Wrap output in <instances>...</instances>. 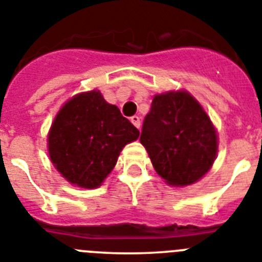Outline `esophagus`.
Listing matches in <instances>:
<instances>
[{
  "label": "esophagus",
  "instance_id": "esophagus-1",
  "mask_svg": "<svg viewBox=\"0 0 262 262\" xmlns=\"http://www.w3.org/2000/svg\"><path fill=\"white\" fill-rule=\"evenodd\" d=\"M129 120L133 122V124L136 127V128L140 129V118H139L138 115H134V117H131L129 118Z\"/></svg>",
  "mask_w": 262,
  "mask_h": 262
}]
</instances>
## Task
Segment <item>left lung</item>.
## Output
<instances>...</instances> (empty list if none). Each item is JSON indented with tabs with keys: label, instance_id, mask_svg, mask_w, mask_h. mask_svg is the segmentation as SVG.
<instances>
[{
	"label": "left lung",
	"instance_id": "8db88e82",
	"mask_svg": "<svg viewBox=\"0 0 262 262\" xmlns=\"http://www.w3.org/2000/svg\"><path fill=\"white\" fill-rule=\"evenodd\" d=\"M140 143L157 174L172 186H186L209 172L217 138L202 106L186 92L157 94L143 122Z\"/></svg>",
	"mask_w": 262,
	"mask_h": 262
}]
</instances>
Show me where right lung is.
<instances>
[{
    "mask_svg": "<svg viewBox=\"0 0 262 262\" xmlns=\"http://www.w3.org/2000/svg\"><path fill=\"white\" fill-rule=\"evenodd\" d=\"M139 134L117 106L93 90L62 106L48 134V152L67 181L94 189L113 170L124 145Z\"/></svg>",
    "mask_w": 262,
    "mask_h": 262,
    "instance_id": "right-lung-1",
    "label": "right lung"
}]
</instances>
